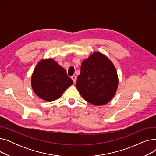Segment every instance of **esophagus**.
I'll use <instances>...</instances> for the list:
<instances>
[{"mask_svg": "<svg viewBox=\"0 0 156 156\" xmlns=\"http://www.w3.org/2000/svg\"><path fill=\"white\" fill-rule=\"evenodd\" d=\"M71 79L73 80V82H74V83H75V82H76V76H75V75L72 76H71Z\"/></svg>", "mask_w": 156, "mask_h": 156, "instance_id": "1", "label": "esophagus"}]
</instances>
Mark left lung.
I'll return each instance as SVG.
<instances>
[{
    "mask_svg": "<svg viewBox=\"0 0 156 156\" xmlns=\"http://www.w3.org/2000/svg\"><path fill=\"white\" fill-rule=\"evenodd\" d=\"M76 86L80 95L89 103L94 105L108 104L118 86L116 68L107 56L95 52L81 62Z\"/></svg>",
    "mask_w": 156,
    "mask_h": 156,
    "instance_id": "8db88e82",
    "label": "left lung"
}]
</instances>
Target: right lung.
Instances as JSON below:
<instances>
[{
  "instance_id": "1",
  "label": "right lung",
  "mask_w": 156,
  "mask_h": 156,
  "mask_svg": "<svg viewBox=\"0 0 156 156\" xmlns=\"http://www.w3.org/2000/svg\"><path fill=\"white\" fill-rule=\"evenodd\" d=\"M31 87L35 94L47 102L57 100L73 81L66 70L52 59L40 60L31 76Z\"/></svg>"
}]
</instances>
